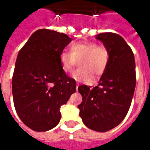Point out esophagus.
Listing matches in <instances>:
<instances>
[{"label":"esophagus","instance_id":"1","mask_svg":"<svg viewBox=\"0 0 150 150\" xmlns=\"http://www.w3.org/2000/svg\"><path fill=\"white\" fill-rule=\"evenodd\" d=\"M79 86V83H77V84H76V90H78Z\"/></svg>","mask_w":150,"mask_h":150}]
</instances>
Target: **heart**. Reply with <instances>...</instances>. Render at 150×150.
I'll list each match as a JSON object with an SVG mask.
<instances>
[{"instance_id": "obj_1", "label": "heart", "mask_w": 150, "mask_h": 150, "mask_svg": "<svg viewBox=\"0 0 150 150\" xmlns=\"http://www.w3.org/2000/svg\"><path fill=\"white\" fill-rule=\"evenodd\" d=\"M79 60L81 68L73 72L72 77L76 81L91 83L93 80L92 75L99 77L106 71L110 61V52L103 44L81 42L73 43L70 52L62 51L59 55L61 67L65 73H71Z\"/></svg>"}]
</instances>
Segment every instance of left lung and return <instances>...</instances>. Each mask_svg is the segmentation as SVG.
Returning a JSON list of instances; mask_svg holds the SVG:
<instances>
[{"label":"left lung","instance_id":"8db88e82","mask_svg":"<svg viewBox=\"0 0 150 150\" xmlns=\"http://www.w3.org/2000/svg\"><path fill=\"white\" fill-rule=\"evenodd\" d=\"M98 40L110 52V61L99 84L80 85L79 116L89 129L107 132L120 125L129 112L136 87V64L130 46L119 34H99Z\"/></svg>","mask_w":150,"mask_h":150}]
</instances>
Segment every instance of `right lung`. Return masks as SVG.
<instances>
[{
  "label": "right lung",
  "mask_w": 150,
  "mask_h": 150,
  "mask_svg": "<svg viewBox=\"0 0 150 150\" xmlns=\"http://www.w3.org/2000/svg\"><path fill=\"white\" fill-rule=\"evenodd\" d=\"M67 34L35 31L18 52L12 79L15 109L30 129L45 132L60 121V107L76 91V83L62 71L59 55L71 42Z\"/></svg>",
  "instance_id": "right-lung-1"
}]
</instances>
